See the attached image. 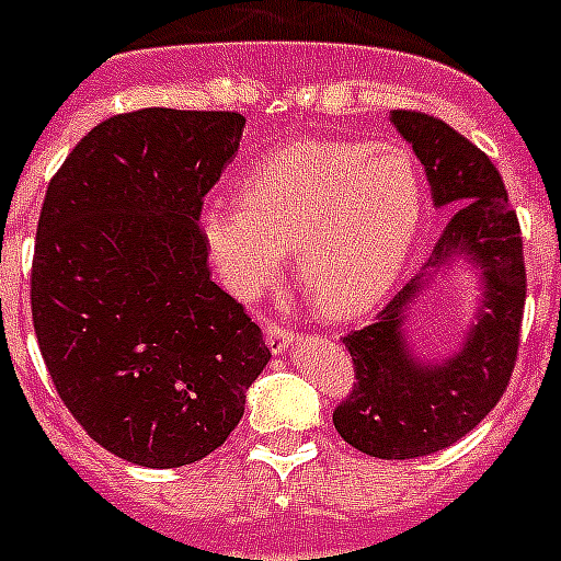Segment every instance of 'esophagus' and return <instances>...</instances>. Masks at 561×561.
<instances>
[{
    "label": "esophagus",
    "instance_id": "obj_1",
    "mask_svg": "<svg viewBox=\"0 0 561 561\" xmlns=\"http://www.w3.org/2000/svg\"><path fill=\"white\" fill-rule=\"evenodd\" d=\"M265 334H267V348H271L273 354H282V352H288L290 345L296 343V334H294V328H288V325H279V322H267Z\"/></svg>",
    "mask_w": 561,
    "mask_h": 561
}]
</instances>
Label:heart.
Listing matches in <instances>:
<instances>
[{
  "label": "heart",
  "mask_w": 561,
  "mask_h": 561,
  "mask_svg": "<svg viewBox=\"0 0 561 561\" xmlns=\"http://www.w3.org/2000/svg\"><path fill=\"white\" fill-rule=\"evenodd\" d=\"M426 190L398 144L299 140L239 184V204H213L198 230L218 279L253 299L294 250L296 271L328 317H357L394 285L412 250Z\"/></svg>",
  "instance_id": "obj_1"
}]
</instances>
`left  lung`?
<instances>
[{
    "label": "left lung",
    "mask_w": 561,
    "mask_h": 561,
    "mask_svg": "<svg viewBox=\"0 0 561 561\" xmlns=\"http://www.w3.org/2000/svg\"><path fill=\"white\" fill-rule=\"evenodd\" d=\"M391 123L426 170L435 207L453 209L432 256L363 331L343 336L357 383L336 407L345 444L386 461L453 446L484 421L513 375L525 313V253L507 190L478 147L444 121L394 108ZM470 261L482 282L479 308L459 352L421 358L408 340V313L435 272Z\"/></svg>",
    "instance_id": "obj_1"
}]
</instances>
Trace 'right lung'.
Here are the masks:
<instances>
[{"instance_id":"obj_1","label":"right lung","mask_w":561,"mask_h":561,"mask_svg":"<svg viewBox=\"0 0 561 561\" xmlns=\"http://www.w3.org/2000/svg\"><path fill=\"white\" fill-rule=\"evenodd\" d=\"M239 112L138 108L98 123L45 193L31 313L57 394L123 461L207 458L271 348L209 279L204 195L239 152Z\"/></svg>"}]
</instances>
